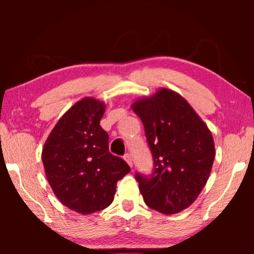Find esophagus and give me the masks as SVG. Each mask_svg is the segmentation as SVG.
Wrapping results in <instances>:
<instances>
[{
  "instance_id": "34e87169",
  "label": "esophagus",
  "mask_w": 254,
  "mask_h": 254,
  "mask_svg": "<svg viewBox=\"0 0 254 254\" xmlns=\"http://www.w3.org/2000/svg\"><path fill=\"white\" fill-rule=\"evenodd\" d=\"M124 159L128 163V165H129L130 168H131V166H133V161H131V156H130L129 154L125 155V156H124Z\"/></svg>"
}]
</instances>
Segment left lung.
Wrapping results in <instances>:
<instances>
[{"mask_svg": "<svg viewBox=\"0 0 254 254\" xmlns=\"http://www.w3.org/2000/svg\"><path fill=\"white\" fill-rule=\"evenodd\" d=\"M154 159L150 176L136 173L148 207L171 215L190 207L203 190L215 158L214 138L187 100L162 88L131 104Z\"/></svg>", "mask_w": 254, "mask_h": 254, "instance_id": "1", "label": "left lung"}]
</instances>
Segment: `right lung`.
<instances>
[{
    "label": "right lung",
    "instance_id": "obj_1",
    "mask_svg": "<svg viewBox=\"0 0 254 254\" xmlns=\"http://www.w3.org/2000/svg\"><path fill=\"white\" fill-rule=\"evenodd\" d=\"M105 104L85 97L55 125L41 158L46 178L60 202L82 215L109 207L118 180L130 168L109 151V135L100 127Z\"/></svg>",
    "mask_w": 254,
    "mask_h": 254
}]
</instances>
